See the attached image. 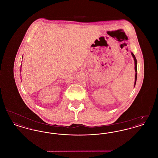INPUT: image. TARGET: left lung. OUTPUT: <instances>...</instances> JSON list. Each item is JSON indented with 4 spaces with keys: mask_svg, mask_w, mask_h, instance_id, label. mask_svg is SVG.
Wrapping results in <instances>:
<instances>
[{
    "mask_svg": "<svg viewBox=\"0 0 158 158\" xmlns=\"http://www.w3.org/2000/svg\"><path fill=\"white\" fill-rule=\"evenodd\" d=\"M131 54L134 58V60H135V83H136V80H137V60L135 59V56L134 55V54L133 53H131Z\"/></svg>",
    "mask_w": 158,
    "mask_h": 158,
    "instance_id": "left-lung-1",
    "label": "left lung"
}]
</instances>
